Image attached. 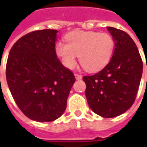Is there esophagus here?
<instances>
[{"label": "esophagus", "mask_w": 147, "mask_h": 147, "mask_svg": "<svg viewBox=\"0 0 147 147\" xmlns=\"http://www.w3.org/2000/svg\"><path fill=\"white\" fill-rule=\"evenodd\" d=\"M75 77H76V79L77 80H81V79L83 78V76H82L81 75H79V74H75Z\"/></svg>", "instance_id": "esophagus-1"}]
</instances>
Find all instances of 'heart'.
Returning <instances> with one entry per match:
<instances>
[{
  "mask_svg": "<svg viewBox=\"0 0 147 147\" xmlns=\"http://www.w3.org/2000/svg\"><path fill=\"white\" fill-rule=\"evenodd\" d=\"M67 43L58 42L55 45L56 54L62 64L69 69L80 62L90 72L99 71L109 63L114 51L115 42L108 33L75 30L65 36Z\"/></svg>",
  "mask_w": 147,
  "mask_h": 147,
  "instance_id": "heart-1",
  "label": "heart"
}]
</instances>
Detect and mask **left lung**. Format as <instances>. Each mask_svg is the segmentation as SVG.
I'll return each instance as SVG.
<instances>
[{
  "label": "left lung",
  "mask_w": 147,
  "mask_h": 147,
  "mask_svg": "<svg viewBox=\"0 0 147 147\" xmlns=\"http://www.w3.org/2000/svg\"><path fill=\"white\" fill-rule=\"evenodd\" d=\"M115 42L110 61L102 71L83 78L90 108L105 118L120 116L135 102L142 74V61L132 38L123 30L107 27Z\"/></svg>",
  "instance_id": "1"
}]
</instances>
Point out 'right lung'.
Returning a JSON list of instances; mask_svg holds the SVG:
<instances>
[{"label": "right lung", "mask_w": 147, "mask_h": 147, "mask_svg": "<svg viewBox=\"0 0 147 147\" xmlns=\"http://www.w3.org/2000/svg\"><path fill=\"white\" fill-rule=\"evenodd\" d=\"M58 30H35L11 47L6 79L15 102L25 116L38 122H50L64 113L76 81L55 51Z\"/></svg>", "instance_id": "1"}]
</instances>
